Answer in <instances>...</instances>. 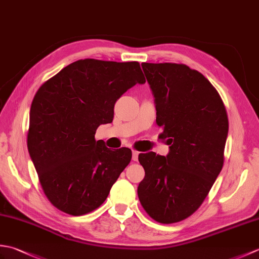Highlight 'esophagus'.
Listing matches in <instances>:
<instances>
[{"label": "esophagus", "instance_id": "obj_1", "mask_svg": "<svg viewBox=\"0 0 259 259\" xmlns=\"http://www.w3.org/2000/svg\"><path fill=\"white\" fill-rule=\"evenodd\" d=\"M138 157H139V151L133 150V160L134 161H138Z\"/></svg>", "mask_w": 259, "mask_h": 259}]
</instances>
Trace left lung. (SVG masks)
I'll use <instances>...</instances> for the list:
<instances>
[{"instance_id": "8db88e82", "label": "left lung", "mask_w": 259, "mask_h": 259, "mask_svg": "<svg viewBox=\"0 0 259 259\" xmlns=\"http://www.w3.org/2000/svg\"><path fill=\"white\" fill-rule=\"evenodd\" d=\"M155 96L157 124L170 147L167 157L140 153L146 176L138 197L161 224L191 216L224 166L228 115L214 87L197 70L178 63L141 64Z\"/></svg>"}]
</instances>
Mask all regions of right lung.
<instances>
[{
    "instance_id": "right-lung-1",
    "label": "right lung",
    "mask_w": 259,
    "mask_h": 259,
    "mask_svg": "<svg viewBox=\"0 0 259 259\" xmlns=\"http://www.w3.org/2000/svg\"><path fill=\"white\" fill-rule=\"evenodd\" d=\"M139 62L78 60L46 81L31 104L27 149L54 207L82 216L100 207L128 166V148L110 150L96 140L113 119L114 103L145 83Z\"/></svg>"
}]
</instances>
